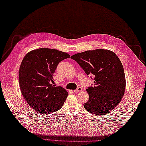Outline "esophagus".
I'll list each match as a JSON object with an SVG mask.
<instances>
[{
	"instance_id": "esophagus-1",
	"label": "esophagus",
	"mask_w": 146,
	"mask_h": 146,
	"mask_svg": "<svg viewBox=\"0 0 146 146\" xmlns=\"http://www.w3.org/2000/svg\"><path fill=\"white\" fill-rule=\"evenodd\" d=\"M82 88L81 87H77V88L76 90H74V92H80V91H82Z\"/></svg>"
}]
</instances>
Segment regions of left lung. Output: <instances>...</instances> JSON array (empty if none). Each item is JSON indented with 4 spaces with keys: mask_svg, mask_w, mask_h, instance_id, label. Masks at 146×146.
Segmentation results:
<instances>
[{
    "mask_svg": "<svg viewBox=\"0 0 146 146\" xmlns=\"http://www.w3.org/2000/svg\"><path fill=\"white\" fill-rule=\"evenodd\" d=\"M70 58L87 75L94 76L90 77L94 84L87 89L89 100L84 104L85 110L97 115L111 111L121 100L126 87L124 68L118 57L111 51L98 49L77 53Z\"/></svg>",
    "mask_w": 146,
    "mask_h": 146,
    "instance_id": "left-lung-1",
    "label": "left lung"
}]
</instances>
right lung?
Returning <instances> with one entry per match:
<instances>
[{"label": "right lung", "instance_id": "obj_1", "mask_svg": "<svg viewBox=\"0 0 146 146\" xmlns=\"http://www.w3.org/2000/svg\"><path fill=\"white\" fill-rule=\"evenodd\" d=\"M70 56L49 48H40L24 57L19 80L23 97L33 110L42 114L61 109L68 95L64 88L54 85L53 74L62 60Z\"/></svg>", "mask_w": 146, "mask_h": 146}]
</instances>
